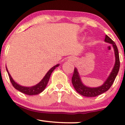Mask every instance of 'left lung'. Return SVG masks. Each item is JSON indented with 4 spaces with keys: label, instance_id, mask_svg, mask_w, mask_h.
Segmentation results:
<instances>
[{
    "label": "left lung",
    "instance_id": "8db88e82",
    "mask_svg": "<svg viewBox=\"0 0 125 125\" xmlns=\"http://www.w3.org/2000/svg\"><path fill=\"white\" fill-rule=\"evenodd\" d=\"M104 41L109 43V44H112L113 49H114L116 59L115 64L114 67L112 70L111 73L110 74L109 77L107 78V80L103 83V85H102L100 87H98L94 88L85 86L81 82L77 69L76 68H74V74L72 77V79H71L72 84L76 92L83 96L96 97L106 92V91H107L108 90L110 89V87L113 84V82H114L115 80L116 76L117 75V73L119 72V68H120V60H119V52L117 46H116L115 42L107 35H106V36H105Z\"/></svg>",
    "mask_w": 125,
    "mask_h": 125
}]
</instances>
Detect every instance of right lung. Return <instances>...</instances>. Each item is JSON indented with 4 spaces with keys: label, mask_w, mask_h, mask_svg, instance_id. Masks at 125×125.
Returning <instances> with one entry per match:
<instances>
[{
    "label": "right lung",
    "mask_w": 125,
    "mask_h": 125,
    "mask_svg": "<svg viewBox=\"0 0 125 125\" xmlns=\"http://www.w3.org/2000/svg\"><path fill=\"white\" fill-rule=\"evenodd\" d=\"M58 66L59 64H57V65L53 67L52 68H51V69L48 71V73L46 74V75H45L44 77L43 78V79L38 84H37L35 85H33V86L32 87H24L16 83L13 80V78H12L11 75H10L9 73L8 72V69H6V70L7 72H8V75H9L10 81L11 83H12V85H13L14 87H15L16 90H19V92H22V93H24L25 94L31 96V95L38 94H40V93H41L42 92L44 91V90L45 89L46 86H47L48 82L49 79H50V76H51V73H52V71L55 69L56 67Z\"/></svg>",
    "instance_id": "obj_1"
}]
</instances>
